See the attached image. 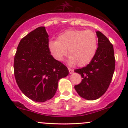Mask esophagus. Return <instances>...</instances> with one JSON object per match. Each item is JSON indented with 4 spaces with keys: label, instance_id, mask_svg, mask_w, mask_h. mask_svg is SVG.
Returning <instances> with one entry per match:
<instances>
[{
    "label": "esophagus",
    "instance_id": "1",
    "mask_svg": "<svg viewBox=\"0 0 128 128\" xmlns=\"http://www.w3.org/2000/svg\"><path fill=\"white\" fill-rule=\"evenodd\" d=\"M68 71H69V73H70V74H72V73H73L74 72V70H73V69H71L70 68H68Z\"/></svg>",
    "mask_w": 128,
    "mask_h": 128
}]
</instances>
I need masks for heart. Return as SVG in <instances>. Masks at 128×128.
Masks as SVG:
<instances>
[{"label":"heart","mask_w":128,"mask_h":128,"mask_svg":"<svg viewBox=\"0 0 128 128\" xmlns=\"http://www.w3.org/2000/svg\"><path fill=\"white\" fill-rule=\"evenodd\" d=\"M48 48L56 60L62 61L67 54L71 65H87L92 61L98 49V38L94 32L82 29H68L49 42Z\"/></svg>","instance_id":"obj_1"}]
</instances>
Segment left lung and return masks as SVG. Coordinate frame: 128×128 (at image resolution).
<instances>
[{
	"instance_id": "obj_1",
	"label": "left lung",
	"mask_w": 128,
	"mask_h": 128,
	"mask_svg": "<svg viewBox=\"0 0 128 128\" xmlns=\"http://www.w3.org/2000/svg\"><path fill=\"white\" fill-rule=\"evenodd\" d=\"M96 35L98 48L94 58L86 67L74 70L83 78L74 89L81 98L88 100L99 99L106 92L115 69L112 44L102 32L96 31Z\"/></svg>"
}]
</instances>
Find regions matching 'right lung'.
Masks as SVG:
<instances>
[{
    "instance_id": "obj_1",
    "label": "right lung",
    "mask_w": 128,
    "mask_h": 128,
    "mask_svg": "<svg viewBox=\"0 0 128 128\" xmlns=\"http://www.w3.org/2000/svg\"><path fill=\"white\" fill-rule=\"evenodd\" d=\"M45 27L37 28L23 38L14 56V76L19 88L30 99L44 102L52 99L67 67L50 55Z\"/></svg>"
}]
</instances>
